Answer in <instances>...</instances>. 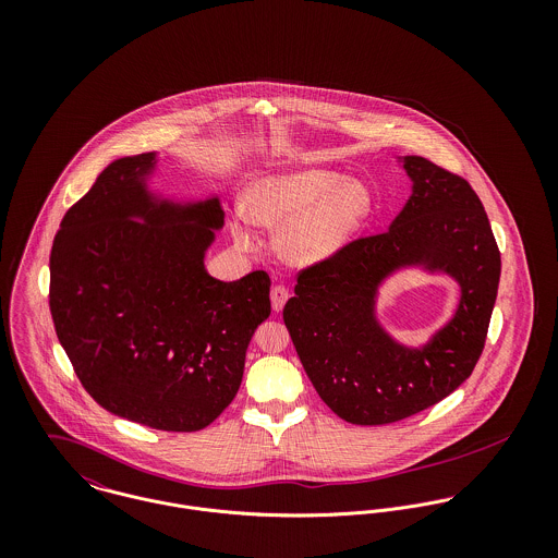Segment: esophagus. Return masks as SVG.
<instances>
[{
    "mask_svg": "<svg viewBox=\"0 0 558 558\" xmlns=\"http://www.w3.org/2000/svg\"><path fill=\"white\" fill-rule=\"evenodd\" d=\"M288 288H283V286H272V290H270V303H272V312H281L283 310V305L288 303Z\"/></svg>",
    "mask_w": 558,
    "mask_h": 558,
    "instance_id": "1",
    "label": "esophagus"
}]
</instances>
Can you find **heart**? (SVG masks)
Masks as SVG:
<instances>
[{
	"label": "heart",
	"instance_id": "1",
	"mask_svg": "<svg viewBox=\"0 0 558 558\" xmlns=\"http://www.w3.org/2000/svg\"><path fill=\"white\" fill-rule=\"evenodd\" d=\"M376 210L372 189L324 167L266 171L246 191L244 208L230 223L244 251L259 240L253 226L279 228L277 246L292 266H316L339 255L363 234Z\"/></svg>",
	"mask_w": 558,
	"mask_h": 558
}]
</instances>
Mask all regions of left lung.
I'll return each mask as SVG.
<instances>
[{"mask_svg":"<svg viewBox=\"0 0 558 558\" xmlns=\"http://www.w3.org/2000/svg\"><path fill=\"white\" fill-rule=\"evenodd\" d=\"M410 197L385 234L354 240L299 275L283 307L299 359L322 401L354 425H385L453 393L483 352L500 253L471 184L423 157H399ZM405 267L447 274L461 288L452 319L405 347L377 318V294Z\"/></svg>","mask_w":558,"mask_h":558,"instance_id":"obj_1","label":"left lung"}]
</instances>
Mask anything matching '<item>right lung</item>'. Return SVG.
I'll return each mask as SVG.
<instances>
[{"instance_id":"obj_1","label":"right lung","mask_w":558,"mask_h":558,"mask_svg":"<svg viewBox=\"0 0 558 558\" xmlns=\"http://www.w3.org/2000/svg\"><path fill=\"white\" fill-rule=\"evenodd\" d=\"M157 169V153L116 159L64 215L49 305L81 385L105 410L197 432L239 393L248 341L270 316V279L208 275L221 197H167L153 189Z\"/></svg>"}]
</instances>
